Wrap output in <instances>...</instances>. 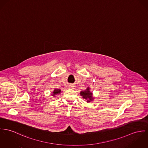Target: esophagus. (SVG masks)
Instances as JSON below:
<instances>
[{
	"mask_svg": "<svg viewBox=\"0 0 148 148\" xmlns=\"http://www.w3.org/2000/svg\"><path fill=\"white\" fill-rule=\"evenodd\" d=\"M73 87V85L71 84H70L69 85V87H70V88H72Z\"/></svg>",
	"mask_w": 148,
	"mask_h": 148,
	"instance_id": "esophagus-1",
	"label": "esophagus"
}]
</instances>
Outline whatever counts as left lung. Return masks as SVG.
Segmentation results:
<instances>
[{
	"mask_svg": "<svg viewBox=\"0 0 148 148\" xmlns=\"http://www.w3.org/2000/svg\"><path fill=\"white\" fill-rule=\"evenodd\" d=\"M81 95L83 97V98L87 100V102H90L93 100L92 94L90 92L88 87L84 91H81Z\"/></svg>",
	"mask_w": 148,
	"mask_h": 148,
	"instance_id": "1",
	"label": "left lung"
}]
</instances>
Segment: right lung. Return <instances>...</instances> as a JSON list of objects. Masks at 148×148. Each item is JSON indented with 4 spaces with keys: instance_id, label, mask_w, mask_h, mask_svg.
<instances>
[{
    "instance_id": "right-lung-1",
    "label": "right lung",
    "mask_w": 148,
    "mask_h": 148,
    "mask_svg": "<svg viewBox=\"0 0 148 148\" xmlns=\"http://www.w3.org/2000/svg\"><path fill=\"white\" fill-rule=\"evenodd\" d=\"M61 92V90H60V89H55L54 90V91H53V95H51L52 96H54V95H57L58 94H60Z\"/></svg>"
}]
</instances>
